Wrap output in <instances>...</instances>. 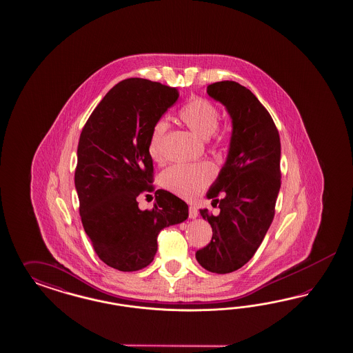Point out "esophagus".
I'll return each instance as SVG.
<instances>
[{
  "instance_id": "34e87169",
  "label": "esophagus",
  "mask_w": 353,
  "mask_h": 353,
  "mask_svg": "<svg viewBox=\"0 0 353 353\" xmlns=\"http://www.w3.org/2000/svg\"><path fill=\"white\" fill-rule=\"evenodd\" d=\"M198 214H199L198 208L194 207V205H190V207H189V217H190V219H196Z\"/></svg>"
}]
</instances>
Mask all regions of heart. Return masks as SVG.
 I'll use <instances>...</instances> for the list:
<instances>
[{
  "mask_svg": "<svg viewBox=\"0 0 353 353\" xmlns=\"http://www.w3.org/2000/svg\"><path fill=\"white\" fill-rule=\"evenodd\" d=\"M179 118L202 139L214 137V142L219 145L230 141L229 132L217 128L220 110L208 98L192 97L179 110ZM167 130L168 123L164 119H158L150 130L149 154L154 161H163L161 143ZM214 177V167L208 163L176 164L161 173V183L168 192L185 199H194L207 189Z\"/></svg>",
  "mask_w": 353,
  "mask_h": 353,
  "instance_id": "b5f03b06",
  "label": "heart"
}]
</instances>
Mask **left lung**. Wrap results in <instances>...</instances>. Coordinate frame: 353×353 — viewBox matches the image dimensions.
Instances as JSON below:
<instances>
[{"label":"left lung","instance_id":"left-lung-1","mask_svg":"<svg viewBox=\"0 0 353 353\" xmlns=\"http://www.w3.org/2000/svg\"><path fill=\"white\" fill-rule=\"evenodd\" d=\"M207 93L226 107L233 133L226 163L207 194L219 214L201 210L212 228V239L195 257L208 272L225 274L250 261L273 221L281 188V141L267 108L246 86L225 80L210 84Z\"/></svg>","mask_w":353,"mask_h":353}]
</instances>
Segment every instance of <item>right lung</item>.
Segmentation results:
<instances>
[{"mask_svg":"<svg viewBox=\"0 0 353 353\" xmlns=\"http://www.w3.org/2000/svg\"><path fill=\"white\" fill-rule=\"evenodd\" d=\"M179 96L177 88L125 79L103 97L80 134L75 186L81 223L98 257L121 272L148 267L161 229L189 216L188 204L167 190L155 192L151 210H139L137 202L155 190L150 130Z\"/></svg>","mask_w":353,"mask_h":353,"instance_id":"add662e5","label":"right lung"}]
</instances>
